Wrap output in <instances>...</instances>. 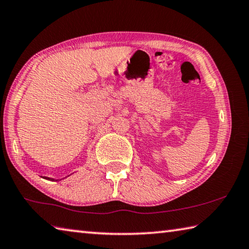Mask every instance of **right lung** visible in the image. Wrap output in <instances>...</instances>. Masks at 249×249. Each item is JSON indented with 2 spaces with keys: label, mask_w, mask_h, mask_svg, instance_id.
<instances>
[{
  "label": "right lung",
  "mask_w": 249,
  "mask_h": 249,
  "mask_svg": "<svg viewBox=\"0 0 249 249\" xmlns=\"http://www.w3.org/2000/svg\"><path fill=\"white\" fill-rule=\"evenodd\" d=\"M41 178H46V179H48V180H61V179H63V178H48V176H41Z\"/></svg>",
  "instance_id": "right-lung-1"
}]
</instances>
